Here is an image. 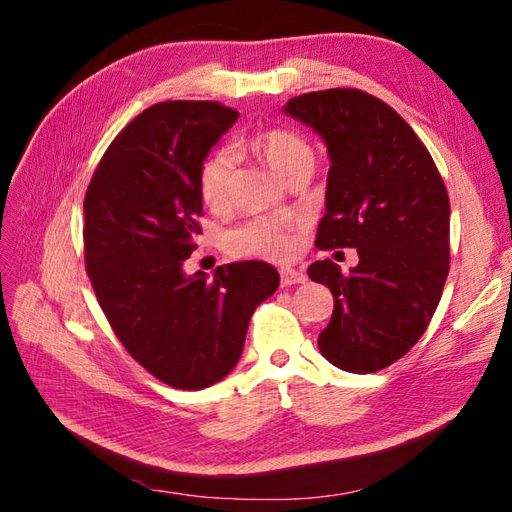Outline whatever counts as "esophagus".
Returning a JSON list of instances; mask_svg holds the SVG:
<instances>
[{
	"mask_svg": "<svg viewBox=\"0 0 512 512\" xmlns=\"http://www.w3.org/2000/svg\"><path fill=\"white\" fill-rule=\"evenodd\" d=\"M280 282L282 286H294V284H303L305 282V275L297 269H280Z\"/></svg>",
	"mask_w": 512,
	"mask_h": 512,
	"instance_id": "34e87169",
	"label": "esophagus"
}]
</instances>
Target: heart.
Instances as JSON below:
<instances>
[{
	"label": "heart",
	"instance_id": "1",
	"mask_svg": "<svg viewBox=\"0 0 512 512\" xmlns=\"http://www.w3.org/2000/svg\"><path fill=\"white\" fill-rule=\"evenodd\" d=\"M252 149L277 175L290 179L303 166H314V149L292 130L273 128L252 138ZM232 181H235V156L228 149L213 151L200 166L198 190L203 203L213 213H224L232 205ZM290 220L258 218L230 230L226 247L232 256L282 260L292 254Z\"/></svg>",
	"mask_w": 512,
	"mask_h": 512
}]
</instances>
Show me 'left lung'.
Listing matches in <instances>:
<instances>
[{
    "instance_id": "obj_1",
    "label": "left lung",
    "mask_w": 512,
    "mask_h": 512,
    "mask_svg": "<svg viewBox=\"0 0 512 512\" xmlns=\"http://www.w3.org/2000/svg\"><path fill=\"white\" fill-rule=\"evenodd\" d=\"M284 113L329 149L327 213L318 250L356 247L348 275L333 260L307 269L333 292L318 337L324 359L352 374L399 361L429 327L451 260V203L427 147L389 104L361 89L290 98Z\"/></svg>"
}]
</instances>
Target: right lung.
Returning <instances> with one entry per match:
<instances>
[{
	"label": "right lung",
	"mask_w": 512,
	"mask_h": 512,
	"mask_svg": "<svg viewBox=\"0 0 512 512\" xmlns=\"http://www.w3.org/2000/svg\"><path fill=\"white\" fill-rule=\"evenodd\" d=\"M239 113L220 102L170 100L134 117L85 194V269L119 342L151 376L181 391L226 378L254 309L280 286L260 260L183 273L196 250L200 166Z\"/></svg>",
	"instance_id": "right-lung-1"
}]
</instances>
